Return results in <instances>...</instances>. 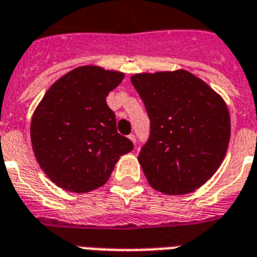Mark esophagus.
Here are the masks:
<instances>
[{"label": "esophagus", "instance_id": "esophagus-1", "mask_svg": "<svg viewBox=\"0 0 257 257\" xmlns=\"http://www.w3.org/2000/svg\"><path fill=\"white\" fill-rule=\"evenodd\" d=\"M128 138H129V140L132 142V143H136V138H135V135H129Z\"/></svg>", "mask_w": 257, "mask_h": 257}]
</instances>
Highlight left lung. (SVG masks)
Here are the masks:
<instances>
[{
    "mask_svg": "<svg viewBox=\"0 0 257 257\" xmlns=\"http://www.w3.org/2000/svg\"><path fill=\"white\" fill-rule=\"evenodd\" d=\"M151 122L138 157L150 186L167 195L199 189L219 169L230 142V114L217 92L186 70L131 77Z\"/></svg>",
    "mask_w": 257,
    "mask_h": 257,
    "instance_id": "8db88e82",
    "label": "left lung"
}]
</instances>
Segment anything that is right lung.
Wrapping results in <instances>:
<instances>
[{
  "mask_svg": "<svg viewBox=\"0 0 257 257\" xmlns=\"http://www.w3.org/2000/svg\"><path fill=\"white\" fill-rule=\"evenodd\" d=\"M123 73L81 66L53 82L33 114L30 136L37 162L58 187L88 193L106 183L134 143L117 132L106 97Z\"/></svg>",
  "mask_w": 257,
  "mask_h": 257,
  "instance_id": "add662e5",
  "label": "right lung"
}]
</instances>
